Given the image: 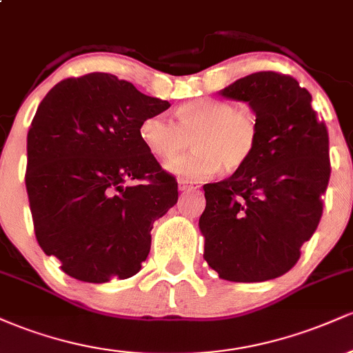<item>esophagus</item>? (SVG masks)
<instances>
[{
  "mask_svg": "<svg viewBox=\"0 0 353 353\" xmlns=\"http://www.w3.org/2000/svg\"><path fill=\"white\" fill-rule=\"evenodd\" d=\"M197 188H199V185L194 184V182L179 179V189L181 190H194V189H197Z\"/></svg>",
  "mask_w": 353,
  "mask_h": 353,
  "instance_id": "obj_1",
  "label": "esophagus"
}]
</instances>
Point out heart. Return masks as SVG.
Instances as JSON below:
<instances>
[{
    "mask_svg": "<svg viewBox=\"0 0 353 353\" xmlns=\"http://www.w3.org/2000/svg\"><path fill=\"white\" fill-rule=\"evenodd\" d=\"M176 124L163 116H145L139 139L156 159H174L192 144L189 154L172 161L169 171L189 181H202L249 163L259 144V121L250 109L229 101L199 98L182 103L174 111Z\"/></svg>",
    "mask_w": 353,
    "mask_h": 353,
    "instance_id": "b5f03b06",
    "label": "heart"
}]
</instances>
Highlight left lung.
<instances>
[{
  "label": "left lung",
  "mask_w": 353,
  "mask_h": 353,
  "mask_svg": "<svg viewBox=\"0 0 353 353\" xmlns=\"http://www.w3.org/2000/svg\"><path fill=\"white\" fill-rule=\"evenodd\" d=\"M219 94L249 104L259 144L232 176L204 185V259L224 281H270L297 264L322 217L329 132L292 76L254 72Z\"/></svg>",
  "instance_id": "8db88e82"
}]
</instances>
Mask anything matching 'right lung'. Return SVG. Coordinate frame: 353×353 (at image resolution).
<instances>
[{
    "instance_id": "right-lung-1",
    "label": "right lung",
    "mask_w": 353,
    "mask_h": 353,
    "mask_svg": "<svg viewBox=\"0 0 353 353\" xmlns=\"http://www.w3.org/2000/svg\"><path fill=\"white\" fill-rule=\"evenodd\" d=\"M169 106L108 72L68 78L44 96L24 179L38 244L64 274L104 283L141 270L177 182L141 143L139 124Z\"/></svg>"
}]
</instances>
